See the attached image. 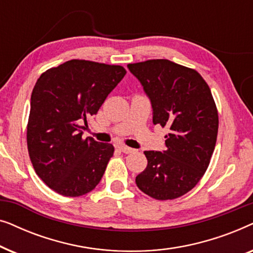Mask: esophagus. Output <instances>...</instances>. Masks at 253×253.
<instances>
[{
  "label": "esophagus",
  "mask_w": 253,
  "mask_h": 253,
  "mask_svg": "<svg viewBox=\"0 0 253 253\" xmlns=\"http://www.w3.org/2000/svg\"><path fill=\"white\" fill-rule=\"evenodd\" d=\"M119 148H120V151H121V152H123V153H126V154L132 153V152L134 151L133 148H131V147H127V146H126V145H121V146H120Z\"/></svg>",
  "instance_id": "esophagus-1"
}]
</instances>
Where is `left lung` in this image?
<instances>
[{
  "mask_svg": "<svg viewBox=\"0 0 253 253\" xmlns=\"http://www.w3.org/2000/svg\"><path fill=\"white\" fill-rule=\"evenodd\" d=\"M153 109V123L167 126L166 151H145L147 167L136 177L158 200L178 198L197 185L215 147L219 116L207 83L193 69L169 60L127 64Z\"/></svg>",
  "mask_w": 253,
  "mask_h": 253,
  "instance_id": "left-lung-1",
  "label": "left lung"
}]
</instances>
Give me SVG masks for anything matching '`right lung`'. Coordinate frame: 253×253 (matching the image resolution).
<instances>
[{
    "mask_svg": "<svg viewBox=\"0 0 253 253\" xmlns=\"http://www.w3.org/2000/svg\"><path fill=\"white\" fill-rule=\"evenodd\" d=\"M126 71L121 65L71 60L48 69L31 95L27 148L37 175L55 192L79 197L92 191L105 174L114 146L83 139L95 115Z\"/></svg>",
    "mask_w": 253,
    "mask_h": 253,
    "instance_id": "right-lung-1",
    "label": "right lung"
}]
</instances>
